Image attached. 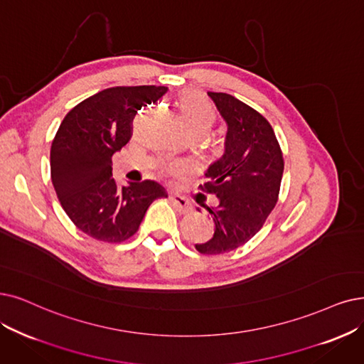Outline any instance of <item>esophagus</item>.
Returning a JSON list of instances; mask_svg holds the SVG:
<instances>
[{
  "label": "esophagus",
  "instance_id": "esophagus-1",
  "mask_svg": "<svg viewBox=\"0 0 364 364\" xmlns=\"http://www.w3.org/2000/svg\"><path fill=\"white\" fill-rule=\"evenodd\" d=\"M170 200H171V203H173V206L176 208V210L181 212V213H188V212H191V209H193L191 203L188 201L185 197H182V196L171 194V196H170Z\"/></svg>",
  "mask_w": 364,
  "mask_h": 364
}]
</instances>
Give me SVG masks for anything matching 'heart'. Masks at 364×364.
<instances>
[{
    "label": "heart",
    "instance_id": "1",
    "mask_svg": "<svg viewBox=\"0 0 364 364\" xmlns=\"http://www.w3.org/2000/svg\"><path fill=\"white\" fill-rule=\"evenodd\" d=\"M181 112H182V119L185 127H203L209 129L212 125L215 114L212 107L206 103L205 100H201L196 95H185L181 100ZM166 168L171 173H178L183 170V164L179 161H171L166 166Z\"/></svg>",
    "mask_w": 364,
    "mask_h": 364
}]
</instances>
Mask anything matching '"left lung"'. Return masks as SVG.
I'll use <instances>...</instances> for the list:
<instances>
[{
  "label": "left lung",
  "instance_id": "obj_1",
  "mask_svg": "<svg viewBox=\"0 0 364 364\" xmlns=\"http://www.w3.org/2000/svg\"><path fill=\"white\" fill-rule=\"evenodd\" d=\"M227 122L225 151L213 161L198 188L215 194L206 208L215 224L212 239L196 243L200 254H225L252 239L279 197L284 156L269 121L251 106L225 92H208Z\"/></svg>",
  "mask_w": 364,
  "mask_h": 364
}]
</instances>
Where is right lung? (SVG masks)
I'll list each match as a JSON object with an SVG mask.
<instances>
[{
  "instance_id": "1",
  "label": "right lung",
  "mask_w": 364,
  "mask_h": 364,
  "mask_svg": "<svg viewBox=\"0 0 364 364\" xmlns=\"http://www.w3.org/2000/svg\"><path fill=\"white\" fill-rule=\"evenodd\" d=\"M167 86H113L73 107L50 148V178L65 213L80 231L100 242L119 243L139 230L151 203L167 197L152 181L119 188L112 178V155L133 136L141 106Z\"/></svg>"
}]
</instances>
